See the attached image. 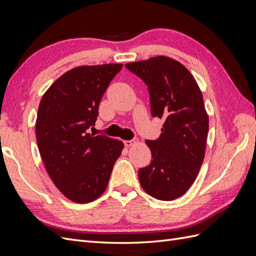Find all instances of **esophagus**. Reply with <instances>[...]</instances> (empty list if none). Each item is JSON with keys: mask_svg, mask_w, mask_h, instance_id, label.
<instances>
[{"mask_svg": "<svg viewBox=\"0 0 256 256\" xmlns=\"http://www.w3.org/2000/svg\"><path fill=\"white\" fill-rule=\"evenodd\" d=\"M136 140L134 138V140H129V141H124V144H125V146L126 147H130V146H132V145H134V144H136Z\"/></svg>", "mask_w": 256, "mask_h": 256, "instance_id": "34e87169", "label": "esophagus"}]
</instances>
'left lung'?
Masks as SVG:
<instances>
[{"label": "left lung", "instance_id": "8db88e82", "mask_svg": "<svg viewBox=\"0 0 256 256\" xmlns=\"http://www.w3.org/2000/svg\"><path fill=\"white\" fill-rule=\"evenodd\" d=\"M125 66L146 83L152 115L164 120L157 140H146L152 160L138 170L140 184L154 198L176 200L194 182L205 157L209 120L202 92L188 69L171 58Z\"/></svg>", "mask_w": 256, "mask_h": 256}]
</instances>
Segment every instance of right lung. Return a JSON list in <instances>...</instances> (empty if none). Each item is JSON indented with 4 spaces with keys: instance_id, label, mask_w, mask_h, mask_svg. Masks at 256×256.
I'll list each match as a JSON object with an SVG mask.
<instances>
[{
    "instance_id": "right-lung-1",
    "label": "right lung",
    "mask_w": 256,
    "mask_h": 256,
    "mask_svg": "<svg viewBox=\"0 0 256 256\" xmlns=\"http://www.w3.org/2000/svg\"><path fill=\"white\" fill-rule=\"evenodd\" d=\"M122 64L79 66L44 92L36 120V138L56 187L74 203L85 204L106 191L122 141L88 134L98 106Z\"/></svg>"
}]
</instances>
